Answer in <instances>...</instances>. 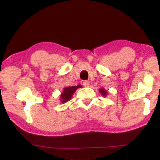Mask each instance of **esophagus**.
Instances as JSON below:
<instances>
[{"label":"esophagus","mask_w":160,"mask_h":160,"mask_svg":"<svg viewBox=\"0 0 160 160\" xmlns=\"http://www.w3.org/2000/svg\"><path fill=\"white\" fill-rule=\"evenodd\" d=\"M83 85L85 87H89V86H90V82H88V81H87V80L84 81Z\"/></svg>","instance_id":"obj_1"}]
</instances>
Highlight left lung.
Returning a JSON list of instances; mask_svg holds the SVG:
<instances>
[{
	"mask_svg": "<svg viewBox=\"0 0 160 160\" xmlns=\"http://www.w3.org/2000/svg\"><path fill=\"white\" fill-rule=\"evenodd\" d=\"M99 92L101 93L102 95L104 96V97H107V91L105 90L104 88H101V89H100Z\"/></svg>",
	"mask_w": 160,
	"mask_h": 160,
	"instance_id": "8db88e82",
	"label": "left lung"
}]
</instances>
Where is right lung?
<instances>
[{"instance_id": "right-lung-1", "label": "right lung", "mask_w": 160, "mask_h": 160, "mask_svg": "<svg viewBox=\"0 0 160 160\" xmlns=\"http://www.w3.org/2000/svg\"><path fill=\"white\" fill-rule=\"evenodd\" d=\"M80 88H82V85H81L65 88L60 95V100L62 104H64V103L68 102L69 100H70L72 95H73V94L75 92V91L77 90V89Z\"/></svg>"}]
</instances>
